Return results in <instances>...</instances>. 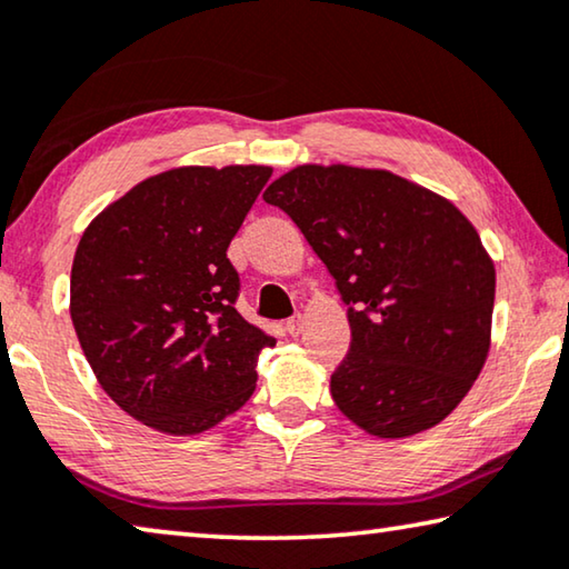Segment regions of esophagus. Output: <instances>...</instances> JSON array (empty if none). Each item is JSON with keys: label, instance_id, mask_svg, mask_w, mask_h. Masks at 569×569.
Returning <instances> with one entry per match:
<instances>
[{"label": "esophagus", "instance_id": "obj_1", "mask_svg": "<svg viewBox=\"0 0 569 569\" xmlns=\"http://www.w3.org/2000/svg\"><path fill=\"white\" fill-rule=\"evenodd\" d=\"M286 331L291 333V337H299V333L303 331V317L301 313H296V317H291L286 321Z\"/></svg>", "mask_w": 569, "mask_h": 569}]
</instances>
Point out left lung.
<instances>
[{"instance_id":"1","label":"left lung","mask_w":569,"mask_h":569,"mask_svg":"<svg viewBox=\"0 0 569 569\" xmlns=\"http://www.w3.org/2000/svg\"><path fill=\"white\" fill-rule=\"evenodd\" d=\"M349 303L351 347L329 390L345 418L395 440L458 408L491 349L496 270L458 207L387 169L299 164L266 189Z\"/></svg>"}]
</instances>
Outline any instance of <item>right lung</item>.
<instances>
[{"label": "right lung", "instance_id": "obj_1", "mask_svg": "<svg viewBox=\"0 0 569 569\" xmlns=\"http://www.w3.org/2000/svg\"><path fill=\"white\" fill-rule=\"evenodd\" d=\"M266 164L177 167L98 212L70 270V319L108 398L167 436H200L256 390V357L276 339L232 303L228 246Z\"/></svg>", "mask_w": 569, "mask_h": 569}]
</instances>
